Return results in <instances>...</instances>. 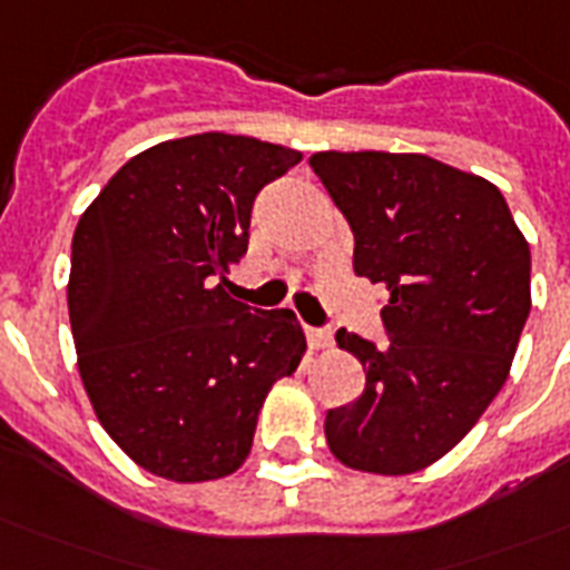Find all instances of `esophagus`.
I'll return each mask as SVG.
<instances>
[{
  "mask_svg": "<svg viewBox=\"0 0 570 570\" xmlns=\"http://www.w3.org/2000/svg\"><path fill=\"white\" fill-rule=\"evenodd\" d=\"M307 346H311L313 352H322V348H328L331 346V331L307 328Z\"/></svg>",
  "mask_w": 570,
  "mask_h": 570,
  "instance_id": "esophagus-1",
  "label": "esophagus"
}]
</instances>
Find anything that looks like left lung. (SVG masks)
I'll list each match as a JSON object with an SVG mask.
<instances>
[{
  "label": "left lung",
  "instance_id": "8db88e82",
  "mask_svg": "<svg viewBox=\"0 0 570 570\" xmlns=\"http://www.w3.org/2000/svg\"><path fill=\"white\" fill-rule=\"evenodd\" d=\"M311 168L355 233V272L387 289L390 346L337 331L366 373L325 416L334 459L407 476L443 459L509 379L530 316V242L494 183L423 154L322 150Z\"/></svg>",
  "mask_w": 570,
  "mask_h": 570
}]
</instances>
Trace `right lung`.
Masks as SVG:
<instances>
[{
  "label": "right lung",
  "mask_w": 570,
  "mask_h": 570,
  "mask_svg": "<svg viewBox=\"0 0 570 570\" xmlns=\"http://www.w3.org/2000/svg\"><path fill=\"white\" fill-rule=\"evenodd\" d=\"M302 154L200 132L132 156L73 233L67 311L94 414L138 468L230 476L257 414L307 352L293 311H257L222 277L248 250L257 191Z\"/></svg>",
  "instance_id": "1"
}]
</instances>
